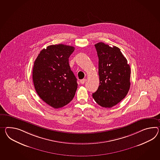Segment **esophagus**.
Returning a JSON list of instances; mask_svg holds the SVG:
<instances>
[{
    "instance_id": "obj_1",
    "label": "esophagus",
    "mask_w": 160,
    "mask_h": 160,
    "mask_svg": "<svg viewBox=\"0 0 160 160\" xmlns=\"http://www.w3.org/2000/svg\"><path fill=\"white\" fill-rule=\"evenodd\" d=\"M87 81V80H86V78H84V79H82L80 80V83L82 84H84L85 83V82Z\"/></svg>"
}]
</instances>
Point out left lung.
<instances>
[{"label":"left lung","instance_id":"8db88e82","mask_svg":"<svg viewBox=\"0 0 160 160\" xmlns=\"http://www.w3.org/2000/svg\"><path fill=\"white\" fill-rule=\"evenodd\" d=\"M99 58V86L92 97L99 105L112 108L124 98L130 88L131 69L120 49L99 42L95 44Z\"/></svg>","mask_w":160,"mask_h":160}]
</instances>
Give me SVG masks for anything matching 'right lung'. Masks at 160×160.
Wrapping results in <instances>:
<instances>
[{"label":"right lung","mask_w":160,"mask_h":160,"mask_svg":"<svg viewBox=\"0 0 160 160\" xmlns=\"http://www.w3.org/2000/svg\"><path fill=\"white\" fill-rule=\"evenodd\" d=\"M74 47L59 44L40 52L34 62L32 78L39 97L48 105L59 108L74 98L77 78L70 69L69 58Z\"/></svg>","instance_id":"add662e5"}]
</instances>
